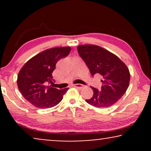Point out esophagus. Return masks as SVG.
<instances>
[{
    "mask_svg": "<svg viewBox=\"0 0 151 151\" xmlns=\"http://www.w3.org/2000/svg\"><path fill=\"white\" fill-rule=\"evenodd\" d=\"M72 86H74V87H76V88H82V87H83V85H82V84H74Z\"/></svg>",
    "mask_w": 151,
    "mask_h": 151,
    "instance_id": "obj_1",
    "label": "esophagus"
}]
</instances>
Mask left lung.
Instances as JSON below:
<instances>
[{"label": "left lung", "mask_w": 151, "mask_h": 151, "mask_svg": "<svg viewBox=\"0 0 151 151\" xmlns=\"http://www.w3.org/2000/svg\"><path fill=\"white\" fill-rule=\"evenodd\" d=\"M78 51L91 76L100 74L102 77L100 91L91 86L93 96L86 102L98 108L115 104L129 87L130 73L127 65L117 55L97 45H79Z\"/></svg>", "instance_id": "obj_1"}]
</instances>
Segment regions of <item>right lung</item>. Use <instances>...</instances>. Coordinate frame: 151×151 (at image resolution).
Returning <instances> with one entry per match:
<instances>
[{
    "instance_id": "add662e5",
    "label": "right lung",
    "mask_w": 151,
    "mask_h": 151,
    "mask_svg": "<svg viewBox=\"0 0 151 151\" xmlns=\"http://www.w3.org/2000/svg\"><path fill=\"white\" fill-rule=\"evenodd\" d=\"M70 47L47 49L32 58L24 64L18 75L17 84L22 96L29 102L39 109L56 106L63 100L69 88L59 90L47 82H52V73L59 60L67 57Z\"/></svg>"
}]
</instances>
